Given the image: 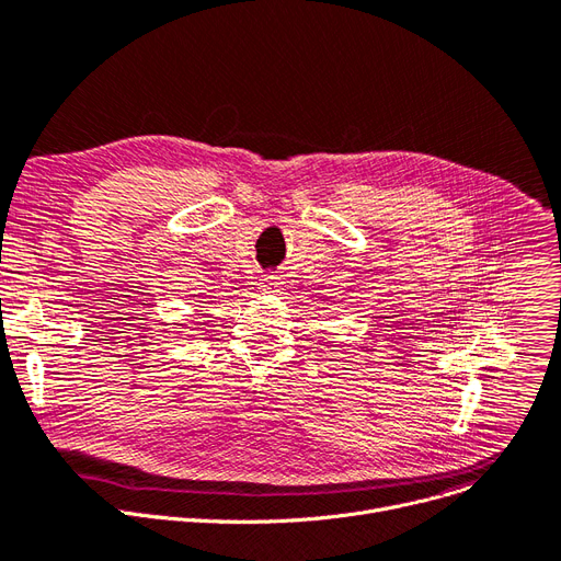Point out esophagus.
I'll return each mask as SVG.
<instances>
[{
    "label": "esophagus",
    "instance_id": "obj_1",
    "mask_svg": "<svg viewBox=\"0 0 561 561\" xmlns=\"http://www.w3.org/2000/svg\"><path fill=\"white\" fill-rule=\"evenodd\" d=\"M261 290H265V293H279L282 290V279L277 275H263L261 277Z\"/></svg>",
    "mask_w": 561,
    "mask_h": 561
}]
</instances>
